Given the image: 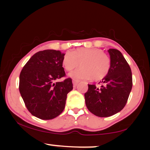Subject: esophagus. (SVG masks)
<instances>
[{
  "instance_id": "obj_1",
  "label": "esophagus",
  "mask_w": 150,
  "mask_h": 150,
  "mask_svg": "<svg viewBox=\"0 0 150 150\" xmlns=\"http://www.w3.org/2000/svg\"><path fill=\"white\" fill-rule=\"evenodd\" d=\"M79 82H80V81H79V80H73V86H74V87H75V86H77V83H78Z\"/></svg>"
}]
</instances>
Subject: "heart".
<instances>
[{"mask_svg":"<svg viewBox=\"0 0 150 150\" xmlns=\"http://www.w3.org/2000/svg\"><path fill=\"white\" fill-rule=\"evenodd\" d=\"M63 68L67 71L82 65L80 68L72 71L70 76L78 80L99 81L106 76L111 68V59L107 54L98 48L81 47L68 51L62 60Z\"/></svg>","mask_w":150,"mask_h":150,"instance_id":"1","label":"heart"}]
</instances>
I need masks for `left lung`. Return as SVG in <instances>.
Here are the masks:
<instances>
[{
	"mask_svg": "<svg viewBox=\"0 0 150 150\" xmlns=\"http://www.w3.org/2000/svg\"><path fill=\"white\" fill-rule=\"evenodd\" d=\"M111 59L109 72L101 81L100 87L88 85L85 104L91 113L108 117L121 111L126 104L132 87V72L118 50H108Z\"/></svg>",
	"mask_w": 150,
	"mask_h": 150,
	"instance_id": "8db88e82",
	"label": "left lung"
}]
</instances>
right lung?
<instances>
[{
    "label": "right lung",
    "instance_id": "obj_1",
    "mask_svg": "<svg viewBox=\"0 0 150 150\" xmlns=\"http://www.w3.org/2000/svg\"><path fill=\"white\" fill-rule=\"evenodd\" d=\"M64 54L56 50L39 51L20 73V94L28 111L40 119L59 116L64 110L67 94L73 88L71 78L55 82L65 76L62 63Z\"/></svg>",
    "mask_w": 150,
    "mask_h": 150
}]
</instances>
